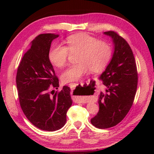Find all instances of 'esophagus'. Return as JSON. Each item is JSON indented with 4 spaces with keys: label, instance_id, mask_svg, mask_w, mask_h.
Returning <instances> with one entry per match:
<instances>
[{
    "label": "esophagus",
    "instance_id": "esophagus-1",
    "mask_svg": "<svg viewBox=\"0 0 154 154\" xmlns=\"http://www.w3.org/2000/svg\"><path fill=\"white\" fill-rule=\"evenodd\" d=\"M83 83H72L69 84V86L70 87V88H71V89L72 90H73V89H75V87H77L78 85L83 86ZM78 101H79V102H80V103H83V102H84V100H83L82 99H81V98H79V99H78Z\"/></svg>",
    "mask_w": 154,
    "mask_h": 154
}]
</instances>
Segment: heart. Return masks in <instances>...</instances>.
Returning <instances> with one entry per match:
<instances>
[{
  "mask_svg": "<svg viewBox=\"0 0 154 154\" xmlns=\"http://www.w3.org/2000/svg\"><path fill=\"white\" fill-rule=\"evenodd\" d=\"M65 43L67 47L57 45L49 54L50 60L55 66L63 67L67 63L70 52L79 51L78 63L71 65L61 75L64 83L79 81L90 70L99 71L105 67L112 55V48L109 43L97 41L86 33H79L69 36Z\"/></svg>",
  "mask_w": 154,
  "mask_h": 154,
  "instance_id": "1",
  "label": "heart"
}]
</instances>
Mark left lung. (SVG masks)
Listing matches in <instances>:
<instances>
[{
	"instance_id": "8db88e82",
	"label": "left lung",
	"mask_w": 154,
	"mask_h": 154,
	"mask_svg": "<svg viewBox=\"0 0 154 154\" xmlns=\"http://www.w3.org/2000/svg\"><path fill=\"white\" fill-rule=\"evenodd\" d=\"M112 40L114 53L99 79L106 87L98 103L99 111L91 119L93 126L105 129L116 126L131 108L138 85V73L134 56L129 44L113 31L104 32Z\"/></svg>"
}]
</instances>
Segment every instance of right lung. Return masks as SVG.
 Returning <instances> with one entry per match:
<instances>
[{
    "label": "right lung",
    "mask_w": 154,
    "mask_h": 154,
    "mask_svg": "<svg viewBox=\"0 0 154 154\" xmlns=\"http://www.w3.org/2000/svg\"><path fill=\"white\" fill-rule=\"evenodd\" d=\"M58 34H40L31 42L18 67L16 86L20 104L30 122L39 129L54 132L66 122L72 101L70 88L63 86L53 95L51 87L58 89L59 80L49 58L51 44Z\"/></svg>",
    "instance_id": "right-lung-1"
}]
</instances>
